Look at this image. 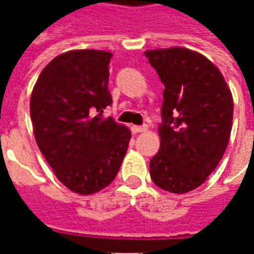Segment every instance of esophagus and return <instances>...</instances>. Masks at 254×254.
<instances>
[{"label": "esophagus", "instance_id": "obj_1", "mask_svg": "<svg viewBox=\"0 0 254 254\" xmlns=\"http://www.w3.org/2000/svg\"><path fill=\"white\" fill-rule=\"evenodd\" d=\"M147 130V127L145 126H132L131 127V131L132 132H142Z\"/></svg>", "mask_w": 254, "mask_h": 254}]
</instances>
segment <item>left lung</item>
I'll use <instances>...</instances> for the list:
<instances>
[{
  "instance_id": "left-lung-1",
  "label": "left lung",
  "mask_w": 254,
  "mask_h": 254,
  "mask_svg": "<svg viewBox=\"0 0 254 254\" xmlns=\"http://www.w3.org/2000/svg\"><path fill=\"white\" fill-rule=\"evenodd\" d=\"M164 83L161 145L150 161L157 187L172 193L198 188L228 147L233 99L219 69L187 48L147 51Z\"/></svg>"
}]
</instances>
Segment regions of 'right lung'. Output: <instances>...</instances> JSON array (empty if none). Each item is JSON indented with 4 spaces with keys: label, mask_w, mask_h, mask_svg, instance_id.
<instances>
[{
    "label": "right lung",
    "mask_w": 254,
    "mask_h": 254,
    "mask_svg": "<svg viewBox=\"0 0 254 254\" xmlns=\"http://www.w3.org/2000/svg\"><path fill=\"white\" fill-rule=\"evenodd\" d=\"M112 54L69 51L41 72L31 94L36 144L58 180L80 195H92L116 178L131 138L130 130L103 119Z\"/></svg>",
    "instance_id": "1"
}]
</instances>
